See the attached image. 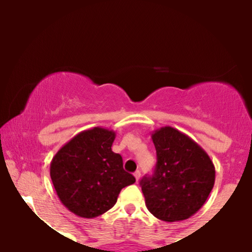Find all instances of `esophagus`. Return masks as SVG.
<instances>
[{
    "mask_svg": "<svg viewBox=\"0 0 252 252\" xmlns=\"http://www.w3.org/2000/svg\"><path fill=\"white\" fill-rule=\"evenodd\" d=\"M134 176H135L136 181L140 180V178H141V172H140V170H136V172L134 173Z\"/></svg>",
    "mask_w": 252,
    "mask_h": 252,
    "instance_id": "1",
    "label": "esophagus"
}]
</instances>
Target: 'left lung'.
<instances>
[{
    "instance_id": "8db88e82",
    "label": "left lung",
    "mask_w": 252,
    "mask_h": 252,
    "mask_svg": "<svg viewBox=\"0 0 252 252\" xmlns=\"http://www.w3.org/2000/svg\"><path fill=\"white\" fill-rule=\"evenodd\" d=\"M158 162L140 185L149 212L163 221L189 219L201 209L216 180L209 154L189 136L172 126L152 134Z\"/></svg>"
}]
</instances>
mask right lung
<instances>
[{
	"mask_svg": "<svg viewBox=\"0 0 252 252\" xmlns=\"http://www.w3.org/2000/svg\"><path fill=\"white\" fill-rule=\"evenodd\" d=\"M116 132L102 126L84 130L57 152L50 174L63 206L82 218H96L116 204L135 178L111 150Z\"/></svg>",
	"mask_w": 252,
	"mask_h": 252,
	"instance_id": "add662e5",
	"label": "right lung"
}]
</instances>
